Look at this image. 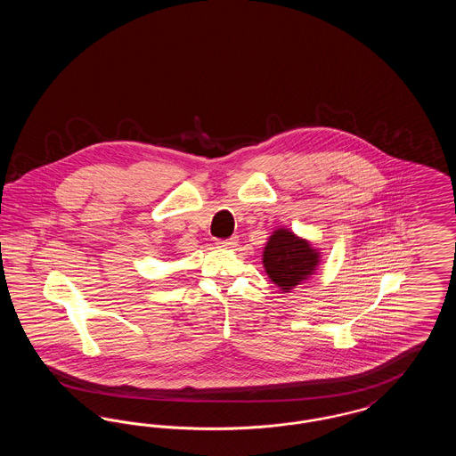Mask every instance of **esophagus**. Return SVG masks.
Returning <instances> with one entry per match:
<instances>
[{"label": "esophagus", "instance_id": "34e87169", "mask_svg": "<svg viewBox=\"0 0 456 456\" xmlns=\"http://www.w3.org/2000/svg\"><path fill=\"white\" fill-rule=\"evenodd\" d=\"M217 244L222 249H231L238 246V238L224 239V240H218Z\"/></svg>", "mask_w": 456, "mask_h": 456}]
</instances>
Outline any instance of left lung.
<instances>
[{
	"instance_id": "1",
	"label": "left lung",
	"mask_w": 456,
	"mask_h": 456,
	"mask_svg": "<svg viewBox=\"0 0 456 456\" xmlns=\"http://www.w3.org/2000/svg\"><path fill=\"white\" fill-rule=\"evenodd\" d=\"M320 263V249L285 227L275 229L263 249V268L282 292H292V289L309 281Z\"/></svg>"
}]
</instances>
